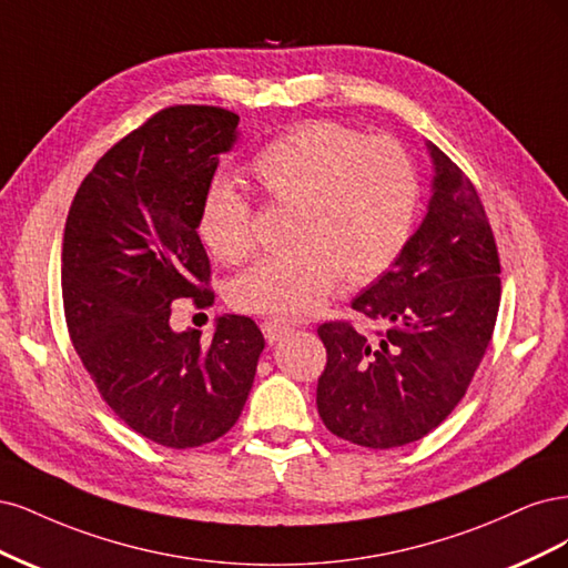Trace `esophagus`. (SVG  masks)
<instances>
[{"label":"esophagus","instance_id":"34e87169","mask_svg":"<svg viewBox=\"0 0 568 568\" xmlns=\"http://www.w3.org/2000/svg\"><path fill=\"white\" fill-rule=\"evenodd\" d=\"M262 333L266 337L268 344H276L278 339H283L287 333H290V325L287 323H281V321H266L262 325Z\"/></svg>","mask_w":568,"mask_h":568}]
</instances>
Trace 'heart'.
<instances>
[{"instance_id":"obj_1","label":"heart","mask_w":568,"mask_h":568,"mask_svg":"<svg viewBox=\"0 0 568 568\" xmlns=\"http://www.w3.org/2000/svg\"><path fill=\"white\" fill-rule=\"evenodd\" d=\"M271 203L292 205L290 250L271 254L231 283V304L247 314L300 321L321 311L342 278L368 283L408 243L417 176L389 139H368L339 122L290 126L247 168ZM200 241L226 264L252 252V207L226 181H212L195 216Z\"/></svg>"}]
</instances>
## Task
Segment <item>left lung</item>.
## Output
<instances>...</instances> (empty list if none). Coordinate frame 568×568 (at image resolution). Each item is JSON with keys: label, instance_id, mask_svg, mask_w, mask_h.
<instances>
[{"label": "left lung", "instance_id": "left-lung-1", "mask_svg": "<svg viewBox=\"0 0 568 568\" xmlns=\"http://www.w3.org/2000/svg\"><path fill=\"white\" fill-rule=\"evenodd\" d=\"M425 145L434 176L423 224L352 302L382 333L363 335L349 323L318 327L327 349L316 392L323 425L377 450L413 444L450 415L500 306V260L481 200L448 155Z\"/></svg>", "mask_w": 568, "mask_h": 568}]
</instances>
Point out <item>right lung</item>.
<instances>
[{"instance_id": "add662e5", "label": "right lung", "mask_w": 568, "mask_h": 568, "mask_svg": "<svg viewBox=\"0 0 568 568\" xmlns=\"http://www.w3.org/2000/svg\"><path fill=\"white\" fill-rule=\"evenodd\" d=\"M237 139L224 108H164L97 162L63 231L72 346L122 423L168 448L216 442L235 425L264 349L247 316H219L207 346L200 331L170 325L174 300L214 302L200 287L210 260L195 216Z\"/></svg>"}]
</instances>
